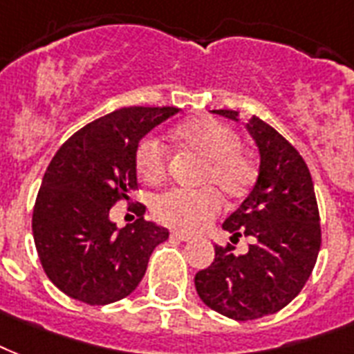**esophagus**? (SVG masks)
Instances as JSON below:
<instances>
[{
  "mask_svg": "<svg viewBox=\"0 0 354 354\" xmlns=\"http://www.w3.org/2000/svg\"><path fill=\"white\" fill-rule=\"evenodd\" d=\"M169 236H171V240H177V242H190L192 240L190 234H185V232H177V231L171 232Z\"/></svg>",
  "mask_w": 354,
  "mask_h": 354,
  "instance_id": "1",
  "label": "esophagus"
}]
</instances>
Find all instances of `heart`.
<instances>
[{"label":"heart","instance_id":"obj_1","mask_svg":"<svg viewBox=\"0 0 354 354\" xmlns=\"http://www.w3.org/2000/svg\"><path fill=\"white\" fill-rule=\"evenodd\" d=\"M174 142L180 149L201 158L194 192H166L153 203L158 223L180 232H197L214 220L221 198L240 201L257 179L253 160L240 149V136L227 123L214 118H194L174 129ZM136 169L149 186L162 185L168 177V153L155 138L142 140L136 147Z\"/></svg>","mask_w":354,"mask_h":354}]
</instances>
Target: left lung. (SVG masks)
<instances>
[{"label": "left lung", "instance_id": "left-lung-1", "mask_svg": "<svg viewBox=\"0 0 354 354\" xmlns=\"http://www.w3.org/2000/svg\"><path fill=\"white\" fill-rule=\"evenodd\" d=\"M214 112L238 122L236 111ZM245 127L259 147V177L223 229L253 243L245 254H234L231 243L216 245L214 262L194 281L205 305L238 322L288 305L308 281L322 245L314 183L299 151L260 118Z\"/></svg>", "mask_w": 354, "mask_h": 354}]
</instances>
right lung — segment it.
I'll return each instance as SVG.
<instances>
[{
    "label": "right lung",
    "instance_id": "obj_1",
    "mask_svg": "<svg viewBox=\"0 0 354 354\" xmlns=\"http://www.w3.org/2000/svg\"><path fill=\"white\" fill-rule=\"evenodd\" d=\"M175 106H127L94 120L70 136L51 158L32 208V236L49 281L86 305L127 297L146 275L153 249L169 232L140 216L118 229L109 218L118 201L138 188L136 147Z\"/></svg>",
    "mask_w": 354,
    "mask_h": 354
}]
</instances>
